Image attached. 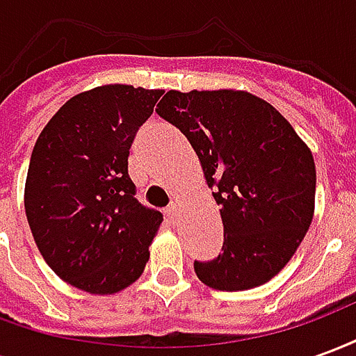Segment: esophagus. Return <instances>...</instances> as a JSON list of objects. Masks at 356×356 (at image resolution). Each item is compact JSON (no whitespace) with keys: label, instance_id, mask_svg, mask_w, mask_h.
<instances>
[{"label":"esophagus","instance_id":"obj_1","mask_svg":"<svg viewBox=\"0 0 356 356\" xmlns=\"http://www.w3.org/2000/svg\"><path fill=\"white\" fill-rule=\"evenodd\" d=\"M165 216L170 217L171 221H173V219H177V204H175V202H171L170 206L165 208Z\"/></svg>","mask_w":356,"mask_h":356}]
</instances>
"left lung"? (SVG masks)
I'll return each instance as SVG.
<instances>
[{"label":"left lung","mask_w":356,"mask_h":356,"mask_svg":"<svg viewBox=\"0 0 356 356\" xmlns=\"http://www.w3.org/2000/svg\"><path fill=\"white\" fill-rule=\"evenodd\" d=\"M156 112L193 145L221 208V254L194 261L196 276L223 291L268 282L313 221L309 147L275 106L246 91H168Z\"/></svg>","instance_id":"left-lung-1"}]
</instances>
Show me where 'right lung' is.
Wrapping results in <instances>:
<instances>
[{"mask_svg":"<svg viewBox=\"0 0 356 356\" xmlns=\"http://www.w3.org/2000/svg\"><path fill=\"white\" fill-rule=\"evenodd\" d=\"M162 93L116 83L76 95L35 140L28 225L47 265L80 290L116 293L145 270L163 216L135 198L127 156Z\"/></svg>","mask_w":356,"mask_h":356,"instance_id":"add662e5","label":"right lung"}]
</instances>
